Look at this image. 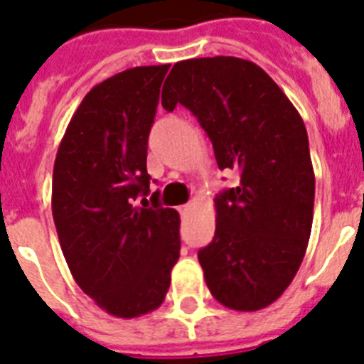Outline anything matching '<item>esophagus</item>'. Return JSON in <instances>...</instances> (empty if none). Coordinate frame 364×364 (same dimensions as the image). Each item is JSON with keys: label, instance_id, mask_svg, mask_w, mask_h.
I'll list each match as a JSON object with an SVG mask.
<instances>
[{"label": "esophagus", "instance_id": "1", "mask_svg": "<svg viewBox=\"0 0 364 364\" xmlns=\"http://www.w3.org/2000/svg\"><path fill=\"white\" fill-rule=\"evenodd\" d=\"M188 209H191V205H181L179 207V213H181V215H187Z\"/></svg>", "mask_w": 364, "mask_h": 364}]
</instances>
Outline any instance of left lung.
Returning a JSON list of instances; mask_svg holds the SVG:
<instances>
[{"mask_svg":"<svg viewBox=\"0 0 364 364\" xmlns=\"http://www.w3.org/2000/svg\"><path fill=\"white\" fill-rule=\"evenodd\" d=\"M163 107L181 103L239 187L215 198L216 231L198 252L205 283L228 309L268 307L294 279L309 244L314 172L300 112L261 66L239 57L173 64Z\"/></svg>","mask_w":364,"mask_h":364,"instance_id":"8db88e82","label":"left lung"}]
</instances>
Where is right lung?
<instances>
[{
	"label": "right lung",
	"mask_w": 364,
	"mask_h": 364,
	"mask_svg": "<svg viewBox=\"0 0 364 364\" xmlns=\"http://www.w3.org/2000/svg\"><path fill=\"white\" fill-rule=\"evenodd\" d=\"M170 64L136 66L83 97L60 140L51 210L73 279L118 318L155 311L179 259V215L139 207L149 192L148 135ZM146 200V198H144Z\"/></svg>",
	"instance_id": "1"
}]
</instances>
